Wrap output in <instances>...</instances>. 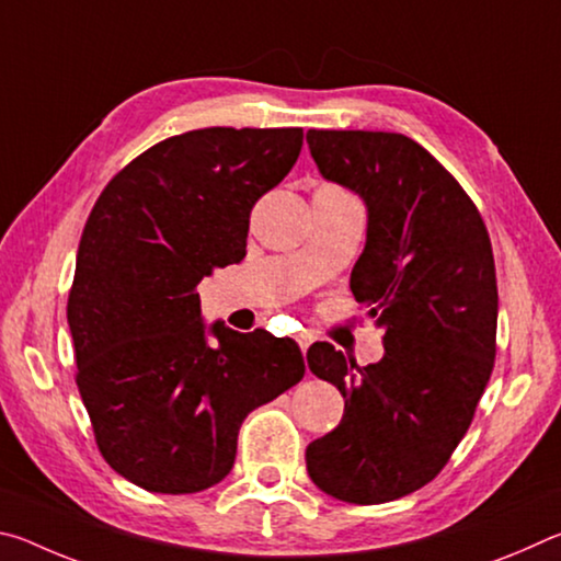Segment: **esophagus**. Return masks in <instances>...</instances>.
Listing matches in <instances>:
<instances>
[{
	"label": "esophagus",
	"mask_w": 561,
	"mask_h": 561,
	"mask_svg": "<svg viewBox=\"0 0 561 561\" xmlns=\"http://www.w3.org/2000/svg\"><path fill=\"white\" fill-rule=\"evenodd\" d=\"M311 341H314V336H311L309 331H301V334H297V344H299V348L304 351V354H307V348L311 346Z\"/></svg>",
	"instance_id": "obj_1"
}]
</instances>
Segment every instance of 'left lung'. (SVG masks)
I'll return each instance as SVG.
<instances>
[{
  "label": "left lung",
  "instance_id": "1",
  "mask_svg": "<svg viewBox=\"0 0 561 561\" xmlns=\"http://www.w3.org/2000/svg\"><path fill=\"white\" fill-rule=\"evenodd\" d=\"M307 144L319 173L366 203L351 291L386 346L364 368L327 341L309 348L311 374L346 403L307 470L331 497L381 505L428 485L470 428L495 366V260L478 207L415 140L311 128Z\"/></svg>",
  "mask_w": 561,
  "mask_h": 561
}]
</instances>
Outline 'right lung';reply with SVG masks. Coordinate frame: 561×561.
Returning <instances> with one entry per match:
<instances>
[{"label":"right lung","mask_w":561,"mask_h":561,"mask_svg":"<svg viewBox=\"0 0 561 561\" xmlns=\"http://www.w3.org/2000/svg\"><path fill=\"white\" fill-rule=\"evenodd\" d=\"M301 144V128L187 130L130 160L93 205L66 317L96 445L133 485L163 495L217 485L247 413L301 381L291 339L205 329L195 291L244 257L252 207Z\"/></svg>","instance_id":"obj_1"}]
</instances>
